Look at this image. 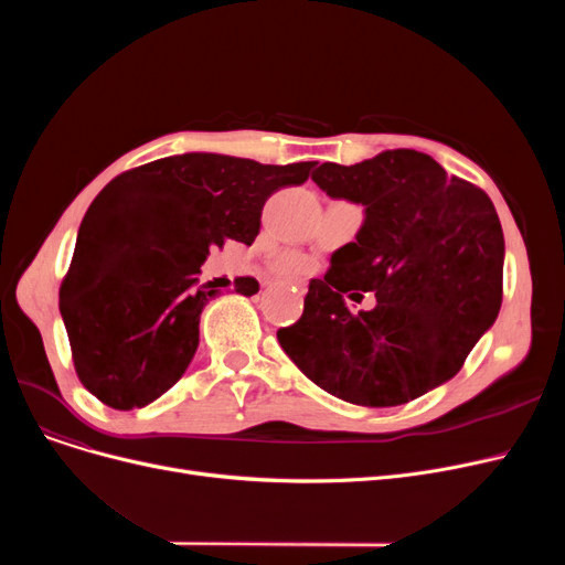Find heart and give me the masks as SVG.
I'll list each match as a JSON object with an SVG mask.
<instances>
[{"label": "heart", "instance_id": "1", "mask_svg": "<svg viewBox=\"0 0 565 565\" xmlns=\"http://www.w3.org/2000/svg\"><path fill=\"white\" fill-rule=\"evenodd\" d=\"M273 263H275V270L288 279H300L309 270L307 258L298 252H281L275 256Z\"/></svg>", "mask_w": 565, "mask_h": 565}]
</instances>
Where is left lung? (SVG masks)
Masks as SVG:
<instances>
[{"instance_id":"1","label":"left lung","mask_w":565,"mask_h":565,"mask_svg":"<svg viewBox=\"0 0 565 565\" xmlns=\"http://www.w3.org/2000/svg\"><path fill=\"white\" fill-rule=\"evenodd\" d=\"M311 178L366 217L311 279L300 320L277 332L284 352L320 390L366 407L454 377L501 307L503 231L490 196L412 148L324 162ZM362 291L379 305L352 315L344 298Z\"/></svg>"}]
</instances>
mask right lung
I'll list each match as a JSON object with an SVG mask.
<instances>
[{
    "label": "right lung",
    "instance_id": "add662e5",
    "mask_svg": "<svg viewBox=\"0 0 565 565\" xmlns=\"http://www.w3.org/2000/svg\"><path fill=\"white\" fill-rule=\"evenodd\" d=\"M313 164L185 153L116 175L88 205L58 290L84 387L114 409L171 390L220 292L215 281L199 284L205 256L226 241L252 245L267 196L302 185ZM235 290L254 295L258 281L237 277Z\"/></svg>",
    "mask_w": 565,
    "mask_h": 565
}]
</instances>
